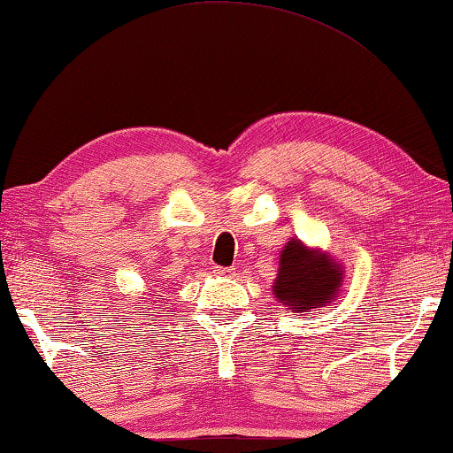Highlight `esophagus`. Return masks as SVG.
Segmentation results:
<instances>
[{
    "label": "esophagus",
    "instance_id": "obj_1",
    "mask_svg": "<svg viewBox=\"0 0 453 453\" xmlns=\"http://www.w3.org/2000/svg\"><path fill=\"white\" fill-rule=\"evenodd\" d=\"M213 273L218 275V278H227V275H232L234 270L232 267H221V265H216L213 267Z\"/></svg>",
    "mask_w": 453,
    "mask_h": 453
}]
</instances>
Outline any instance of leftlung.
<instances>
[{"instance_id":"left-lung-1","label":"left lung","mask_w":453,"mask_h":453,"mask_svg":"<svg viewBox=\"0 0 453 453\" xmlns=\"http://www.w3.org/2000/svg\"><path fill=\"white\" fill-rule=\"evenodd\" d=\"M343 273L326 254L289 242L280 257V273L273 283L278 302L294 313H303L334 300L340 291Z\"/></svg>"}]
</instances>
